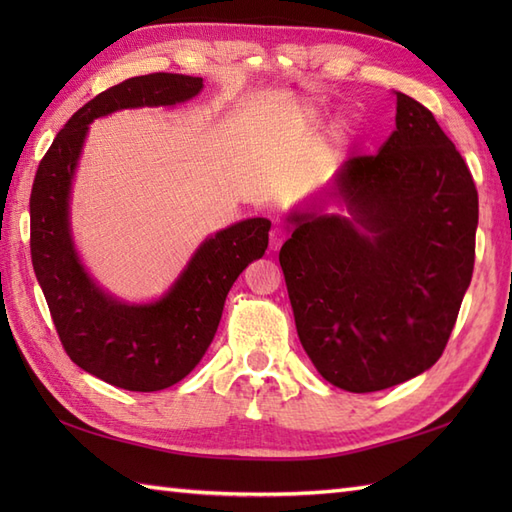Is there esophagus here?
<instances>
[{"label": "esophagus", "mask_w": 512, "mask_h": 512, "mask_svg": "<svg viewBox=\"0 0 512 512\" xmlns=\"http://www.w3.org/2000/svg\"><path fill=\"white\" fill-rule=\"evenodd\" d=\"M284 242H286V231L281 226H275L273 231H270V250H279Z\"/></svg>", "instance_id": "34e87169"}]
</instances>
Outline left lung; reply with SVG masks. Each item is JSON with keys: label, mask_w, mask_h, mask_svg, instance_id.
<instances>
[{"label": "left lung", "mask_w": 512, "mask_h": 512, "mask_svg": "<svg viewBox=\"0 0 512 512\" xmlns=\"http://www.w3.org/2000/svg\"><path fill=\"white\" fill-rule=\"evenodd\" d=\"M328 201L348 215L325 214ZM288 222L279 264L317 372L354 394L427 372L471 284L477 231L471 171L427 107L396 92L378 154L345 160Z\"/></svg>", "instance_id": "left-lung-1"}]
</instances>
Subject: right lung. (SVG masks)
Listing matches in <instances>:
<instances>
[{
  "instance_id": "add662e5",
  "label": "right lung",
  "mask_w": 512,
  "mask_h": 512,
  "mask_svg": "<svg viewBox=\"0 0 512 512\" xmlns=\"http://www.w3.org/2000/svg\"><path fill=\"white\" fill-rule=\"evenodd\" d=\"M200 76H134L76 112L39 162L30 193V255L63 350L85 372L127 391L176 385L202 361L242 270L268 248L270 220L250 217L206 237L160 299L125 303L88 275L74 248L70 195L94 118L132 107H173L198 96Z\"/></svg>"
}]
</instances>
